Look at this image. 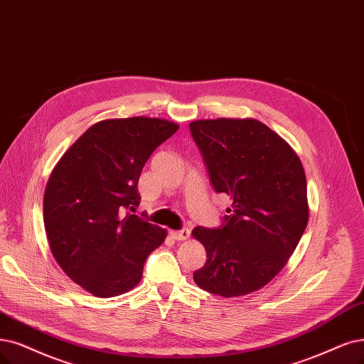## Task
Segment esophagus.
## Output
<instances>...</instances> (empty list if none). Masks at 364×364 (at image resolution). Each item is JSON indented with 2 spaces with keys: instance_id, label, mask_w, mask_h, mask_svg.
<instances>
[{
  "instance_id": "34e87169",
  "label": "esophagus",
  "mask_w": 364,
  "mask_h": 364,
  "mask_svg": "<svg viewBox=\"0 0 364 364\" xmlns=\"http://www.w3.org/2000/svg\"><path fill=\"white\" fill-rule=\"evenodd\" d=\"M169 235H171L173 240L183 241V240H187V238H189L191 231L187 230V228H183V230H180V231H171V232H169Z\"/></svg>"
}]
</instances>
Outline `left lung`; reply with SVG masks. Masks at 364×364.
<instances>
[{
	"instance_id": "8db88e82",
	"label": "left lung",
	"mask_w": 364,
	"mask_h": 364,
	"mask_svg": "<svg viewBox=\"0 0 364 364\" xmlns=\"http://www.w3.org/2000/svg\"><path fill=\"white\" fill-rule=\"evenodd\" d=\"M189 127L214 191L232 199L219 228L192 231L207 252L195 284L226 299L258 291L287 265L307 226L301 161L258 119H196Z\"/></svg>"
}]
</instances>
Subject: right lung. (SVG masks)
I'll list each match as a JSON object with an SVG mask.
<instances>
[{
    "instance_id": "right-lung-1",
    "label": "right lung",
    "mask_w": 364,
    "mask_h": 364,
    "mask_svg": "<svg viewBox=\"0 0 364 364\" xmlns=\"http://www.w3.org/2000/svg\"><path fill=\"white\" fill-rule=\"evenodd\" d=\"M178 130L161 118L103 119L60 159L45 189L43 220L53 258L96 297L139 284L148 255L166 231L132 214L138 181L156 148Z\"/></svg>"
}]
</instances>
